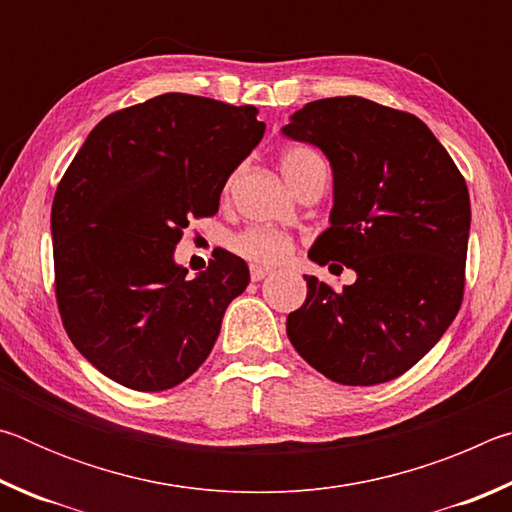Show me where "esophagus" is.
<instances>
[{
	"label": "esophagus",
	"mask_w": 512,
	"mask_h": 512,
	"mask_svg": "<svg viewBox=\"0 0 512 512\" xmlns=\"http://www.w3.org/2000/svg\"><path fill=\"white\" fill-rule=\"evenodd\" d=\"M271 273H273L271 268L259 266V264H250V280H253V282H262L264 277H268Z\"/></svg>",
	"instance_id": "obj_1"
}]
</instances>
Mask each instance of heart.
<instances>
[{"mask_svg":"<svg viewBox=\"0 0 512 512\" xmlns=\"http://www.w3.org/2000/svg\"><path fill=\"white\" fill-rule=\"evenodd\" d=\"M314 158H318V155L311 149H305V146H293V149L284 151L280 158V169L282 176L287 178V183L291 185L293 176H296L302 164ZM232 250H235L237 255L246 257L248 262L280 264L282 259H287L291 255L293 241L291 237L284 235V232L268 228H248L232 239Z\"/></svg>","mask_w":512,"mask_h":512,"instance_id":"b5f03b06","label":"heart"}]
</instances>
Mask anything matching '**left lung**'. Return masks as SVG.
<instances>
[{"instance_id": "1", "label": "left lung", "mask_w": 512, "mask_h": 512, "mask_svg": "<svg viewBox=\"0 0 512 512\" xmlns=\"http://www.w3.org/2000/svg\"><path fill=\"white\" fill-rule=\"evenodd\" d=\"M282 135L316 146L332 167L329 228L309 259L357 273L341 291L305 275L289 341L345 386L400 377L461 307L472 219L461 171L424 121L361 97L311 101Z\"/></svg>"}]
</instances>
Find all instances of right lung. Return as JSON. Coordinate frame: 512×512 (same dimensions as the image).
Wrapping results in <instances>:
<instances>
[{"label":"right lung","mask_w":512,"mask_h":512,"mask_svg":"<svg viewBox=\"0 0 512 512\" xmlns=\"http://www.w3.org/2000/svg\"><path fill=\"white\" fill-rule=\"evenodd\" d=\"M264 131L255 106L169 92L101 119L69 164L51 207L58 309L117 384L167 391L212 352L248 264L221 250L187 277L173 253L192 216L219 212Z\"/></svg>","instance_id":"right-lung-1"}]
</instances>
